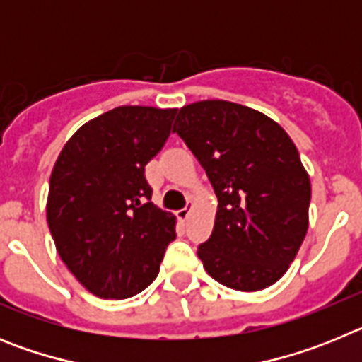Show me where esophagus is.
Here are the masks:
<instances>
[{
	"mask_svg": "<svg viewBox=\"0 0 362 362\" xmlns=\"http://www.w3.org/2000/svg\"><path fill=\"white\" fill-rule=\"evenodd\" d=\"M192 209H194V203H192V201H190V203H188L183 210H179V212H177L179 219H181V221H187L188 217H190Z\"/></svg>",
	"mask_w": 362,
	"mask_h": 362,
	"instance_id": "obj_1",
	"label": "esophagus"
}]
</instances>
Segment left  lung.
Returning <instances> with one entry per match:
<instances>
[{"mask_svg": "<svg viewBox=\"0 0 362 362\" xmlns=\"http://www.w3.org/2000/svg\"><path fill=\"white\" fill-rule=\"evenodd\" d=\"M174 132L219 201L212 235L197 248L204 270L239 292L272 286L308 230L312 187L290 136L261 112L223 99L181 108Z\"/></svg>", "mask_w": 362, "mask_h": 362, "instance_id": "1", "label": "left lung"}]
</instances>
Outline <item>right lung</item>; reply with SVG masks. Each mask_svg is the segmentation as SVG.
Here are the masks:
<instances>
[{"label":"right lung","instance_id":"add662e5","mask_svg":"<svg viewBox=\"0 0 362 362\" xmlns=\"http://www.w3.org/2000/svg\"><path fill=\"white\" fill-rule=\"evenodd\" d=\"M175 112L137 105L105 112L70 137L54 165L47 223L62 261L94 296L143 292L175 239V216L150 201L145 177Z\"/></svg>","mask_w":362,"mask_h":362}]
</instances>
